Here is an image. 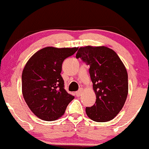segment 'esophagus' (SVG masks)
Instances as JSON below:
<instances>
[{"label":"esophagus","mask_w":149,"mask_h":149,"mask_svg":"<svg viewBox=\"0 0 149 149\" xmlns=\"http://www.w3.org/2000/svg\"><path fill=\"white\" fill-rule=\"evenodd\" d=\"M81 93H82V90H81V89H80V90H79L78 91H77L76 93H75V94H76V95L77 96V97H79V96L81 95Z\"/></svg>","instance_id":"34e87169"}]
</instances>
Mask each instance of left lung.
I'll return each instance as SVG.
<instances>
[{
  "label": "left lung",
  "instance_id": "obj_1",
  "mask_svg": "<svg viewBox=\"0 0 149 149\" xmlns=\"http://www.w3.org/2000/svg\"><path fill=\"white\" fill-rule=\"evenodd\" d=\"M76 58L90 66L89 73L95 93L94 105L86 113L96 122L112 120L120 112L128 93L127 72L117 54L104 46L80 47Z\"/></svg>",
  "mask_w": 149,
  "mask_h": 149
}]
</instances>
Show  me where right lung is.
Instances as JSON below:
<instances>
[{"mask_svg":"<svg viewBox=\"0 0 149 149\" xmlns=\"http://www.w3.org/2000/svg\"><path fill=\"white\" fill-rule=\"evenodd\" d=\"M78 49L47 47L35 53L22 72V93L32 112L40 119L55 120L74 98L64 88L62 63Z\"/></svg>","mask_w":149,"mask_h":149,"instance_id":"obj_1","label":"right lung"}]
</instances>
